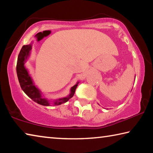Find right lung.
Returning a JSON list of instances; mask_svg holds the SVG:
<instances>
[{
	"label": "right lung",
	"instance_id": "1",
	"mask_svg": "<svg viewBox=\"0 0 153 153\" xmlns=\"http://www.w3.org/2000/svg\"><path fill=\"white\" fill-rule=\"evenodd\" d=\"M32 49V45H24L22 46V49L18 55L17 63L16 66V70L17 77L19 79V82L20 86L22 88L25 94L29 97L31 99H32L33 101L37 102L38 104L43 105V106H49L52 103L50 102L48 100L46 99L45 98L42 97L40 91L38 90L36 86L33 84V81L31 77L30 76L28 71L24 66V63L26 60L27 56H29L30 51ZM78 85V82L74 86L71 88V93L69 96L66 97L59 98V99L55 100L53 101V105L57 106L60 105L63 103H65L68 101L71 98L73 97L75 94V91Z\"/></svg>",
	"mask_w": 153,
	"mask_h": 153
}]
</instances>
